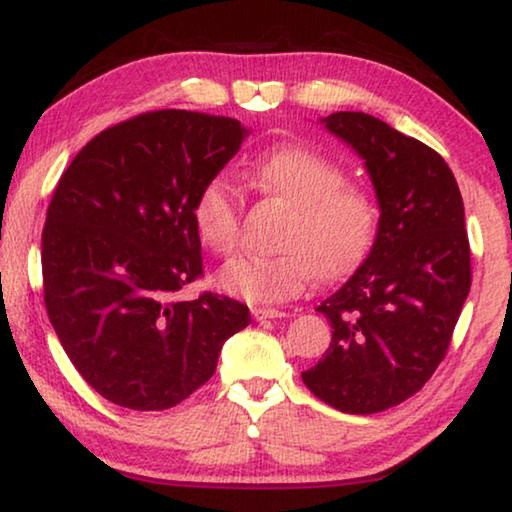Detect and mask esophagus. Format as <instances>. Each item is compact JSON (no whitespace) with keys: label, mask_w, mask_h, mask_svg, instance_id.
I'll list each match as a JSON object with an SVG mask.
<instances>
[{"label":"esophagus","mask_w":512,"mask_h":512,"mask_svg":"<svg viewBox=\"0 0 512 512\" xmlns=\"http://www.w3.org/2000/svg\"><path fill=\"white\" fill-rule=\"evenodd\" d=\"M287 314L280 309H271V307H255L253 309V318L255 320H273V318H284Z\"/></svg>","instance_id":"34e87169"}]
</instances>
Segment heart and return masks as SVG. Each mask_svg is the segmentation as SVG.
<instances>
[{"label": "heart", "mask_w": 512, "mask_h": 512, "mask_svg": "<svg viewBox=\"0 0 512 512\" xmlns=\"http://www.w3.org/2000/svg\"><path fill=\"white\" fill-rule=\"evenodd\" d=\"M259 192L291 207L280 248L273 257H237L223 268L225 293L255 305H275L320 280H336L357 266L375 239L377 207L359 187L345 185L343 171L305 146H280L248 173ZM198 239L214 255L239 246L241 201L225 173L207 178L192 203Z\"/></svg>", "instance_id": "b5f03b06"}]
</instances>
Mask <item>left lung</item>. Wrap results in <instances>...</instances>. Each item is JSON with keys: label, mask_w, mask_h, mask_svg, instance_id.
<instances>
[{"label": "left lung", "mask_w": 512, "mask_h": 512, "mask_svg": "<svg viewBox=\"0 0 512 512\" xmlns=\"http://www.w3.org/2000/svg\"><path fill=\"white\" fill-rule=\"evenodd\" d=\"M320 121L366 160L381 216L366 262L316 309L332 343L302 381L343 413H379L418 393L447 354L472 284L463 198L447 162L386 121Z\"/></svg>", "instance_id": "1"}]
</instances>
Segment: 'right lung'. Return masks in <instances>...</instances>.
<instances>
[{
	"mask_svg": "<svg viewBox=\"0 0 512 512\" xmlns=\"http://www.w3.org/2000/svg\"><path fill=\"white\" fill-rule=\"evenodd\" d=\"M246 135L230 117L151 110L101 131L58 180L42 230L45 307L69 361L112 404L187 400L250 323L219 293L178 298L203 277L196 192Z\"/></svg>",
	"mask_w": 512,
	"mask_h": 512,
	"instance_id": "right-lung-1",
	"label": "right lung"
}]
</instances>
